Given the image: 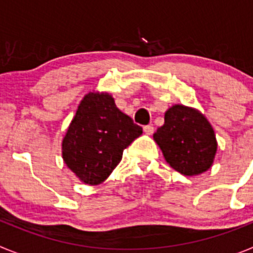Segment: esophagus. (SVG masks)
<instances>
[{
	"mask_svg": "<svg viewBox=\"0 0 253 253\" xmlns=\"http://www.w3.org/2000/svg\"><path fill=\"white\" fill-rule=\"evenodd\" d=\"M143 130H144V133L147 134V135H152L154 131V128L153 125H146L144 128H143Z\"/></svg>",
	"mask_w": 253,
	"mask_h": 253,
	"instance_id": "1",
	"label": "esophagus"
}]
</instances>
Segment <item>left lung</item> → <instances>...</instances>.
Listing matches in <instances>:
<instances>
[{
    "instance_id": "1",
    "label": "left lung",
    "mask_w": 253,
    "mask_h": 253,
    "mask_svg": "<svg viewBox=\"0 0 253 253\" xmlns=\"http://www.w3.org/2000/svg\"><path fill=\"white\" fill-rule=\"evenodd\" d=\"M153 138L167 163L182 175H200L213 165L218 147L215 134L207 118L193 107H169L165 124Z\"/></svg>"
}]
</instances>
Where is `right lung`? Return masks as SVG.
<instances>
[{
    "instance_id": "1",
    "label": "right lung",
    "mask_w": 253,
    "mask_h": 253,
    "mask_svg": "<svg viewBox=\"0 0 253 253\" xmlns=\"http://www.w3.org/2000/svg\"><path fill=\"white\" fill-rule=\"evenodd\" d=\"M143 133L106 92L87 93L62 142L64 163L82 182H104L122 161L123 151Z\"/></svg>"
}]
</instances>
